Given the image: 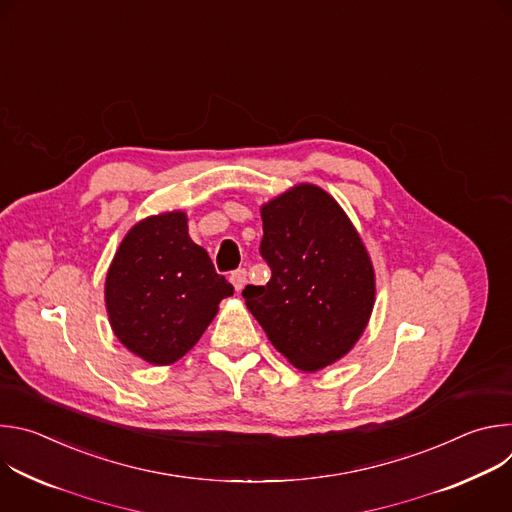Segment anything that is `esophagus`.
I'll return each mask as SVG.
<instances>
[{"mask_svg":"<svg viewBox=\"0 0 512 512\" xmlns=\"http://www.w3.org/2000/svg\"><path fill=\"white\" fill-rule=\"evenodd\" d=\"M231 281H233L235 289H237V291H241V289L245 287V283H247V271H245V269H237V271H233V273H231Z\"/></svg>","mask_w":512,"mask_h":512,"instance_id":"34e87169","label":"esophagus"}]
</instances>
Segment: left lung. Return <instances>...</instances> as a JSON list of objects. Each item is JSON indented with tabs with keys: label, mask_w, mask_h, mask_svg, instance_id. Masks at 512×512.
<instances>
[{
	"label": "left lung",
	"mask_w": 512,
	"mask_h": 512,
	"mask_svg": "<svg viewBox=\"0 0 512 512\" xmlns=\"http://www.w3.org/2000/svg\"><path fill=\"white\" fill-rule=\"evenodd\" d=\"M265 285L243 298L271 344L306 373L340 360L369 324L375 269L340 204L314 184H298L261 206Z\"/></svg>",
	"instance_id": "8db88e82"
}]
</instances>
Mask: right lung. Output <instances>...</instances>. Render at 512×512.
I'll return each mask as SVG.
<instances>
[{"mask_svg":"<svg viewBox=\"0 0 512 512\" xmlns=\"http://www.w3.org/2000/svg\"><path fill=\"white\" fill-rule=\"evenodd\" d=\"M233 285L188 235L186 212L133 225L105 279V306L119 342L150 364H172L204 334Z\"/></svg>","mask_w":512,"mask_h":512,"instance_id":"right-lung-1","label":"right lung"}]
</instances>
